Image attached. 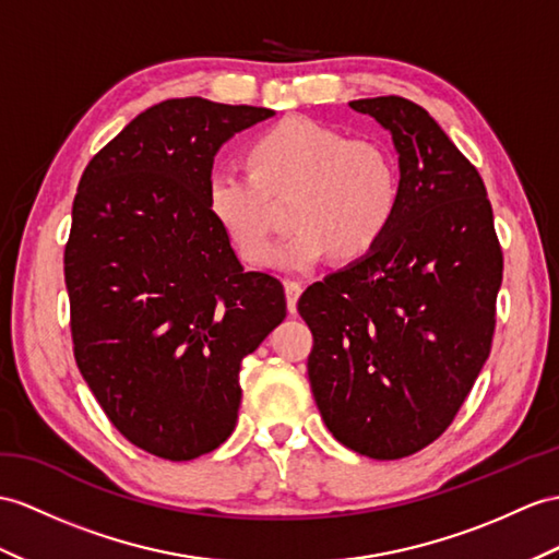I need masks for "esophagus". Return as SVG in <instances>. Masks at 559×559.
Segmentation results:
<instances>
[{"label": "esophagus", "mask_w": 559, "mask_h": 559, "mask_svg": "<svg viewBox=\"0 0 559 559\" xmlns=\"http://www.w3.org/2000/svg\"><path fill=\"white\" fill-rule=\"evenodd\" d=\"M301 284L298 282H287L284 284V294H287V308L289 312H296V304H298V296H301Z\"/></svg>", "instance_id": "obj_1"}]
</instances>
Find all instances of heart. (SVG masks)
Wrapping results in <instances>:
<instances>
[{"label":"heart","mask_w":559,"mask_h":559,"mask_svg":"<svg viewBox=\"0 0 559 559\" xmlns=\"http://www.w3.org/2000/svg\"><path fill=\"white\" fill-rule=\"evenodd\" d=\"M249 166L217 168L206 180V209L249 263L267 255L272 215L267 194L292 189L294 225L267 263L310 272L326 255L356 261L379 247L399 209V170L382 144L346 140L322 122L284 118L249 146Z\"/></svg>","instance_id":"heart-1"}]
</instances>
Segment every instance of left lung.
<instances>
[{
	"label": "left lung",
	"mask_w": 559,
	"mask_h": 559,
	"mask_svg": "<svg viewBox=\"0 0 559 559\" xmlns=\"http://www.w3.org/2000/svg\"><path fill=\"white\" fill-rule=\"evenodd\" d=\"M391 132L399 209L379 247L298 298L308 379L332 437L374 460L437 441L491 350L502 253L481 175L425 108L348 104Z\"/></svg>",
	"instance_id": "8db88e82"
}]
</instances>
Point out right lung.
<instances>
[{"instance_id": "obj_1", "label": "right lung", "mask_w": 559, "mask_h": 559, "mask_svg": "<svg viewBox=\"0 0 559 559\" xmlns=\"http://www.w3.org/2000/svg\"><path fill=\"white\" fill-rule=\"evenodd\" d=\"M275 111L201 97L146 108L80 177L63 270L80 374L114 427L182 462L237 425L241 360L287 318L206 209L213 156Z\"/></svg>"}]
</instances>
